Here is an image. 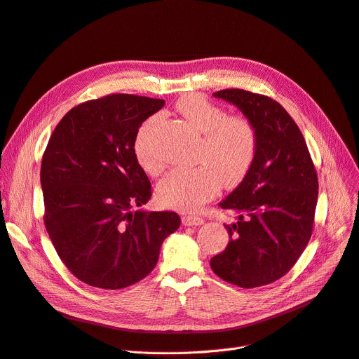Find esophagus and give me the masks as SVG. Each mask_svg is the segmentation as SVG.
Returning a JSON list of instances; mask_svg holds the SVG:
<instances>
[{"label": "esophagus", "instance_id": "1", "mask_svg": "<svg viewBox=\"0 0 359 359\" xmlns=\"http://www.w3.org/2000/svg\"><path fill=\"white\" fill-rule=\"evenodd\" d=\"M182 223L184 226H201V224H204V218L196 217V215H183Z\"/></svg>", "mask_w": 359, "mask_h": 359}]
</instances>
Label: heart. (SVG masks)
<instances>
[{
    "label": "heart",
    "mask_w": 359,
    "mask_h": 359,
    "mask_svg": "<svg viewBox=\"0 0 359 359\" xmlns=\"http://www.w3.org/2000/svg\"><path fill=\"white\" fill-rule=\"evenodd\" d=\"M188 126L201 135L194 168H176L160 182L157 194L163 204L195 211L220 189L235 188L251 168L257 152V133L243 117H227L223 108L207 98L191 93L176 104ZM160 116H151L137 129L133 151L147 173L155 176L163 170V161L154 151L152 133Z\"/></svg>",
    "instance_id": "obj_1"
}]
</instances>
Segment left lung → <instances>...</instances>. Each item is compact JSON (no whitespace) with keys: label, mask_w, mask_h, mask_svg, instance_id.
Returning <instances> with one entry per match:
<instances>
[{"label":"left lung","mask_w":359,"mask_h":359,"mask_svg":"<svg viewBox=\"0 0 359 359\" xmlns=\"http://www.w3.org/2000/svg\"><path fill=\"white\" fill-rule=\"evenodd\" d=\"M238 107L257 133V152L245 179L220 205L238 215L230 241L211 258L224 282L258 287L276 282L298 261L313 233L318 179L305 139L274 100L243 89L214 92Z\"/></svg>","instance_id":"obj_1"}]
</instances>
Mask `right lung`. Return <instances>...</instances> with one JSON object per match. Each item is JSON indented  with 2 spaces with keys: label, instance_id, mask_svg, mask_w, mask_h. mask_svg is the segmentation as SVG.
<instances>
[{
  "label": "right lung",
  "instance_id": "obj_1",
  "mask_svg": "<svg viewBox=\"0 0 359 359\" xmlns=\"http://www.w3.org/2000/svg\"><path fill=\"white\" fill-rule=\"evenodd\" d=\"M164 100L114 93L77 105L54 129L41 164L45 227L58 257L83 283L123 289L157 266L173 211H145L151 182L133 141Z\"/></svg>",
  "mask_w": 359,
  "mask_h": 359
}]
</instances>
